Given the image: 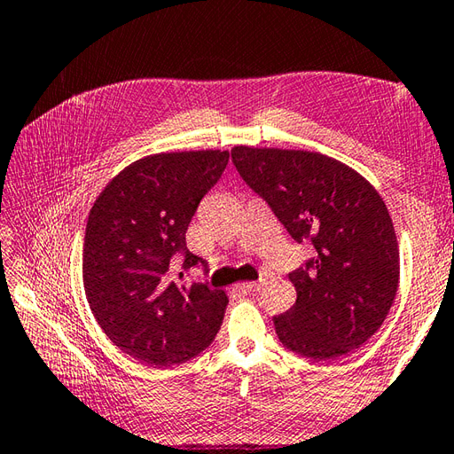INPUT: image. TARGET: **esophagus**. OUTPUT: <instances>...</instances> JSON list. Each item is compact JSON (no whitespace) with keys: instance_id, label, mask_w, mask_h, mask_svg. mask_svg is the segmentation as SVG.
I'll use <instances>...</instances> for the list:
<instances>
[{"instance_id":"esophagus-1","label":"esophagus","mask_w":454,"mask_h":454,"mask_svg":"<svg viewBox=\"0 0 454 454\" xmlns=\"http://www.w3.org/2000/svg\"><path fill=\"white\" fill-rule=\"evenodd\" d=\"M239 291L244 293H257L259 288H262V281H249V283H239L238 285Z\"/></svg>"}]
</instances>
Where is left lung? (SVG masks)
Masks as SVG:
<instances>
[{"instance_id":"8db88e82","label":"left lung","mask_w":454,"mask_h":454,"mask_svg":"<svg viewBox=\"0 0 454 454\" xmlns=\"http://www.w3.org/2000/svg\"><path fill=\"white\" fill-rule=\"evenodd\" d=\"M239 176L314 257L288 278L291 310L275 316L278 340L314 361L361 347L387 320L400 281L392 218L369 181L320 152L234 146Z\"/></svg>"}]
</instances>
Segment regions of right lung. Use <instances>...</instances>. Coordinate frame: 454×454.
Masks as SVG:
<instances>
[{"label":"right lung","mask_w":454,"mask_h":454,"mask_svg":"<svg viewBox=\"0 0 454 454\" xmlns=\"http://www.w3.org/2000/svg\"><path fill=\"white\" fill-rule=\"evenodd\" d=\"M228 150L161 152L132 161L95 199L83 239V286L95 320L121 351L150 366L199 355L224 320L228 296L181 283L202 263L185 246L200 199L220 179Z\"/></svg>","instance_id":"right-lung-1"}]
</instances>
